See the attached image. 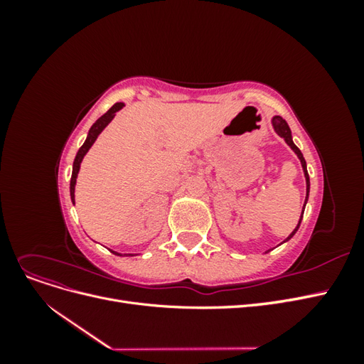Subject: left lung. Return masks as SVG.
Masks as SVG:
<instances>
[{
    "label": "left lung",
    "mask_w": 364,
    "mask_h": 364,
    "mask_svg": "<svg viewBox=\"0 0 364 364\" xmlns=\"http://www.w3.org/2000/svg\"><path fill=\"white\" fill-rule=\"evenodd\" d=\"M272 126H273V130L277 132V134H278L281 138H284V141L287 142V146L296 153V156L299 158V161H301L302 170H304V176H305V182H306V197H305V202H304V209H305V205H306V202H308V194H310V176H308V171H306V162H305V159H304L302 151L296 147V144L293 142V138H291V130H290V127H289V124H287V121H285L282 117L274 115V117L272 118ZM304 209H302V214H301V218H299V223H297V226L294 228L293 232H291L287 238H285V240L282 241V243H285V241H289V240L297 232V229H299L301 222H302Z\"/></svg>",
    "instance_id": "8db88e82"
}]
</instances>
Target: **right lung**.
<instances>
[{
  "instance_id": "obj_1",
  "label": "right lung",
  "mask_w": 364,
  "mask_h": 364,
  "mask_svg": "<svg viewBox=\"0 0 364 364\" xmlns=\"http://www.w3.org/2000/svg\"><path fill=\"white\" fill-rule=\"evenodd\" d=\"M123 107H124V103H115L111 109H109V111H107L105 115H102L100 118H98V119L95 121V123L91 126L90 132H87V136H86V139H85V142H83V146L79 149V151H77L74 164H73V174H71V182H70V194H71L73 203L75 202V199H74V191H75L77 174H79L80 164H82L85 155L87 153V150H90V149L92 147L95 139H97L98 135H100L102 132L105 130V127L114 119L115 114H117L118 111H121V109H123ZM112 253H115V255L121 257V253H118V252H114V250H112ZM127 255H129V257H134V253H127ZM127 255H126V257H127Z\"/></svg>"
}]
</instances>
